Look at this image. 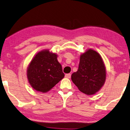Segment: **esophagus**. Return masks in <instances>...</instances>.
<instances>
[{
    "label": "esophagus",
    "mask_w": 130,
    "mask_h": 130,
    "mask_svg": "<svg viewBox=\"0 0 130 130\" xmlns=\"http://www.w3.org/2000/svg\"><path fill=\"white\" fill-rule=\"evenodd\" d=\"M65 77L68 78H71V74H65Z\"/></svg>",
    "instance_id": "1"
}]
</instances>
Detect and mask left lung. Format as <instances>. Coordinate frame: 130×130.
Listing matches in <instances>:
<instances>
[{
    "instance_id": "left-lung-1",
    "label": "left lung",
    "mask_w": 130,
    "mask_h": 130,
    "mask_svg": "<svg viewBox=\"0 0 130 130\" xmlns=\"http://www.w3.org/2000/svg\"><path fill=\"white\" fill-rule=\"evenodd\" d=\"M106 79V69L101 55L93 49H88L80 55L78 69L72 74V81L80 91L92 95L101 89Z\"/></svg>"
}]
</instances>
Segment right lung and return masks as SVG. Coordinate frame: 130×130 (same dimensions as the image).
Returning <instances> with one entry per match:
<instances>
[{
  "label": "right lung",
  "mask_w": 130,
  "mask_h": 130,
  "mask_svg": "<svg viewBox=\"0 0 130 130\" xmlns=\"http://www.w3.org/2000/svg\"><path fill=\"white\" fill-rule=\"evenodd\" d=\"M57 57L56 53L43 50L36 54L29 64L27 80L37 91L47 92L65 76Z\"/></svg>",
  "instance_id": "add662e5"
}]
</instances>
